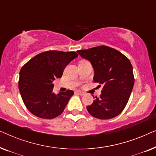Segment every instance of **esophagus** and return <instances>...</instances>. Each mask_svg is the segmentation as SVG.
Wrapping results in <instances>:
<instances>
[{"instance_id": "34e87169", "label": "esophagus", "mask_w": 156, "mask_h": 156, "mask_svg": "<svg viewBox=\"0 0 156 156\" xmlns=\"http://www.w3.org/2000/svg\"><path fill=\"white\" fill-rule=\"evenodd\" d=\"M76 93L77 94L80 95V96H83V95H84V92H82V91H76Z\"/></svg>"}]
</instances>
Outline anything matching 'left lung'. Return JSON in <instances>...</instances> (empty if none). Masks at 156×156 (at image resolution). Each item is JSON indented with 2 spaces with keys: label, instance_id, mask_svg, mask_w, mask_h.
Instances as JSON below:
<instances>
[{
  "label": "left lung",
  "instance_id": "1",
  "mask_svg": "<svg viewBox=\"0 0 156 156\" xmlns=\"http://www.w3.org/2000/svg\"><path fill=\"white\" fill-rule=\"evenodd\" d=\"M90 62L94 70V82L104 85L100 97H93L87 106L91 116L110 119L118 116L126 106L134 85L131 62L119 51L107 46H98L76 51Z\"/></svg>",
  "mask_w": 156,
  "mask_h": 156
}]
</instances>
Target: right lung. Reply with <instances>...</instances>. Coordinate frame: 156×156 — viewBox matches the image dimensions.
Returning a JSON list of instances; mask_svg holds the SVG:
<instances>
[{"label":"right lung","mask_w":156,"mask_h":156,"mask_svg":"<svg viewBox=\"0 0 156 156\" xmlns=\"http://www.w3.org/2000/svg\"><path fill=\"white\" fill-rule=\"evenodd\" d=\"M74 52L50 50L40 53L21 68L18 87L25 106L42 119H54L63 112L74 91L55 94V79L61 78L65 68L77 57Z\"/></svg>","instance_id":"add662e5"}]
</instances>
